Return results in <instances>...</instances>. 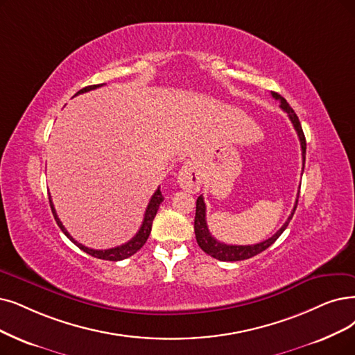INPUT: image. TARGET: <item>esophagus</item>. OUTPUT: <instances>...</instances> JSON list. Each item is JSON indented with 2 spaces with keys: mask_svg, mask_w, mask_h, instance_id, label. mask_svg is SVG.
Returning a JSON list of instances; mask_svg holds the SVG:
<instances>
[{
  "mask_svg": "<svg viewBox=\"0 0 355 355\" xmlns=\"http://www.w3.org/2000/svg\"><path fill=\"white\" fill-rule=\"evenodd\" d=\"M178 183L182 189L188 192H196L201 187V176L195 163L187 162L178 173Z\"/></svg>",
  "mask_w": 355,
  "mask_h": 355,
  "instance_id": "obj_1",
  "label": "esophagus"
}]
</instances>
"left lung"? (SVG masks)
Returning a JSON list of instances; mask_svg holds the SVG:
<instances>
[{
	"instance_id": "obj_1",
	"label": "left lung",
	"mask_w": 355,
	"mask_h": 355,
	"mask_svg": "<svg viewBox=\"0 0 355 355\" xmlns=\"http://www.w3.org/2000/svg\"><path fill=\"white\" fill-rule=\"evenodd\" d=\"M272 97L281 102L279 107L287 113L290 121H291V123L294 125V130H295L297 135H299L300 146H302V155H303V170H304V160H306V138H304V134H303V130H302V123H300L299 118H297L295 112L291 109V106L287 103V101H286L284 97L279 96L278 93H272ZM297 202H299V195H297L295 205H294V208H293L291 216L287 218V221L284 223V225H282L281 229H279L272 237H269V239L263 240V242L257 243V245L240 246V245H225V243H221V242H218L217 239H214V237L211 236V233H209V230H208V225H207V218H205V216H207V208H205L204 198H202V195L198 196V200H196V212H195V224H193L198 246H200L207 254H209V257L216 258V259H218V261L236 262V261L249 259V258L254 257V254H258V253L263 252L265 249H268V248L271 246V245L275 242V240L282 234V232H284V230L287 229V225H288L290 220L293 218V214H294V211H295V208H297Z\"/></svg>"
}]
</instances>
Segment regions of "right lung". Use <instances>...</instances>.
Segmentation results:
<instances>
[{"label": "right lung", "mask_w": 355, "mask_h": 355, "mask_svg": "<svg viewBox=\"0 0 355 355\" xmlns=\"http://www.w3.org/2000/svg\"><path fill=\"white\" fill-rule=\"evenodd\" d=\"M103 84H97V86H87L81 89L80 92L76 93V96L81 94V93H87L90 90H94L97 87H102ZM163 195H162V191L160 188H157V191L154 192V195L151 196V200L147 205V209H146V214H144V220H143V224H141L138 233L130 240V242H126L125 245H121V246H116V248H112V249H105V250H96V249H90L87 246H84L81 243H78L77 240L73 239V236H71L65 227L62 225L61 220L58 218V216H56V211H55V207L52 204V200H51V195H49V204H51V209H52V214H53V218L56 221V224L60 225V229L62 230V233L73 242L76 246H78L81 250H84L86 253L92 254V257L97 258V259H105V261H122V259H126L132 257L134 253H137L141 248H143L147 242V239L151 233V225H153V220L155 217V214H157V209L160 207V204L163 202Z\"/></svg>", "instance_id": "add662e5"}]
</instances>
